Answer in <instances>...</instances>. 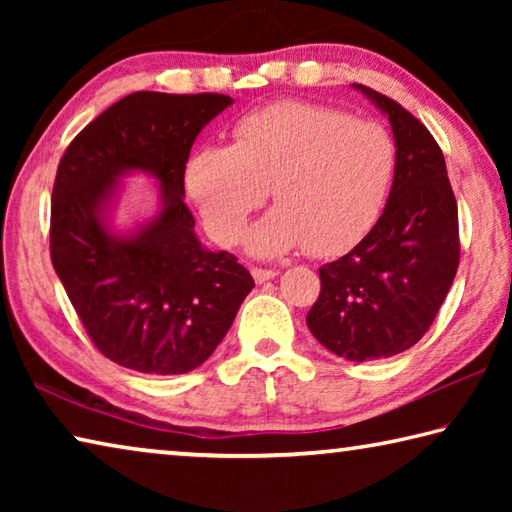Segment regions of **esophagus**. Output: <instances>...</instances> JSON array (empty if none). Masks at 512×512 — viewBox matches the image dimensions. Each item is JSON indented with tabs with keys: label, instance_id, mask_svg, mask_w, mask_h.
Returning a JSON list of instances; mask_svg holds the SVG:
<instances>
[{
	"label": "esophagus",
	"instance_id": "1",
	"mask_svg": "<svg viewBox=\"0 0 512 512\" xmlns=\"http://www.w3.org/2000/svg\"><path fill=\"white\" fill-rule=\"evenodd\" d=\"M250 273H253L257 284H262V282H266V280H273V277L277 275L275 271H271V268H257V266L250 268Z\"/></svg>",
	"mask_w": 512,
	"mask_h": 512
}]
</instances>
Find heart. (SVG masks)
I'll use <instances>...</instances> for the list:
<instances>
[{
	"label": "heart",
	"instance_id": "heart-1",
	"mask_svg": "<svg viewBox=\"0 0 512 512\" xmlns=\"http://www.w3.org/2000/svg\"><path fill=\"white\" fill-rule=\"evenodd\" d=\"M395 169L397 146L384 124L282 101L241 119L235 144H207L189 155L185 187L216 244H237L271 187L277 205L250 230V253L307 248L314 257H336L375 228Z\"/></svg>",
	"mask_w": 512,
	"mask_h": 512
}]
</instances>
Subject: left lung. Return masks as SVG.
Segmentation results:
<instances>
[{
    "label": "left lung",
    "instance_id": "left-lung-1",
    "mask_svg": "<svg viewBox=\"0 0 512 512\" xmlns=\"http://www.w3.org/2000/svg\"><path fill=\"white\" fill-rule=\"evenodd\" d=\"M388 115L397 169L384 214L348 255L320 266L311 334L348 361L388 359L418 343L452 287L461 241L443 151L400 103L354 83Z\"/></svg>",
    "mask_w": 512,
    "mask_h": 512
}]
</instances>
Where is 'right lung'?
<instances>
[{"instance_id":"add662e5","label":"right lung","mask_w":512,"mask_h":512,"mask_svg":"<svg viewBox=\"0 0 512 512\" xmlns=\"http://www.w3.org/2000/svg\"><path fill=\"white\" fill-rule=\"evenodd\" d=\"M225 94L133 92L74 137L51 194V264L97 350L146 375H183L223 341L255 282L232 253H212L185 205L196 135ZM128 170L161 183V212L128 236L105 212Z\"/></svg>"}]
</instances>
